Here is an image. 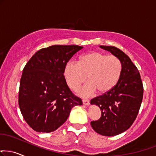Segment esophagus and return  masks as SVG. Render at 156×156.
I'll return each instance as SVG.
<instances>
[{
  "instance_id": "1",
  "label": "esophagus",
  "mask_w": 156,
  "mask_h": 156,
  "mask_svg": "<svg viewBox=\"0 0 156 156\" xmlns=\"http://www.w3.org/2000/svg\"><path fill=\"white\" fill-rule=\"evenodd\" d=\"M83 104L84 105L89 106L90 105V102L88 99H83Z\"/></svg>"
}]
</instances>
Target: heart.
<instances>
[{"label":"heart","mask_w":156,"mask_h":156,"mask_svg":"<svg viewBox=\"0 0 156 156\" xmlns=\"http://www.w3.org/2000/svg\"><path fill=\"white\" fill-rule=\"evenodd\" d=\"M122 72L121 61L115 56L93 51L81 56L78 63L69 62L64 68L67 86L76 90L86 80L89 82L78 90V94L89 97L95 91L108 92L117 84Z\"/></svg>","instance_id":"b5f03b06"}]
</instances>
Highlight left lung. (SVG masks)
Returning <instances> with one entry per match:
<instances>
[{"label":"left lung","mask_w":156,"mask_h":156,"mask_svg":"<svg viewBox=\"0 0 156 156\" xmlns=\"http://www.w3.org/2000/svg\"><path fill=\"white\" fill-rule=\"evenodd\" d=\"M118 57L122 72L117 84L108 92L91 100L102 115L91 122L94 130L103 136H115L131 127L136 119L143 97V85L138 69L128 56L115 46H100Z\"/></svg>","instance_id":"obj_1"}]
</instances>
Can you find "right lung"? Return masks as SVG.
Returning <instances> with one entry per match:
<instances>
[{
	"mask_svg": "<svg viewBox=\"0 0 156 156\" xmlns=\"http://www.w3.org/2000/svg\"><path fill=\"white\" fill-rule=\"evenodd\" d=\"M77 45H54L41 48L30 58L20 80L19 106L24 119L33 130L49 133L67 121L73 107L82 101L69 89L64 68L82 49Z\"/></svg>",
	"mask_w": 156,
	"mask_h": 156,
	"instance_id": "1",
	"label": "right lung"
}]
</instances>
